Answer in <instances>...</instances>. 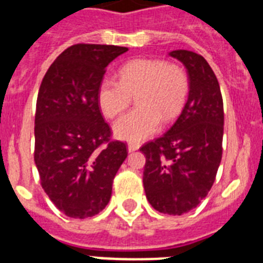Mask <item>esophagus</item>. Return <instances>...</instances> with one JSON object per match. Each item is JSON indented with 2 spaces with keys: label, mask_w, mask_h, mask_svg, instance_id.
Returning a JSON list of instances; mask_svg holds the SVG:
<instances>
[{
  "label": "esophagus",
  "mask_w": 263,
  "mask_h": 263,
  "mask_svg": "<svg viewBox=\"0 0 263 263\" xmlns=\"http://www.w3.org/2000/svg\"><path fill=\"white\" fill-rule=\"evenodd\" d=\"M138 148H139V145H138V143L130 142L129 145H127V150H129L130 153H132V152H136V150H138Z\"/></svg>",
  "instance_id": "esophagus-1"
}]
</instances>
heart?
Here are the masks:
<instances>
[{"mask_svg":"<svg viewBox=\"0 0 263 263\" xmlns=\"http://www.w3.org/2000/svg\"><path fill=\"white\" fill-rule=\"evenodd\" d=\"M120 80L104 76L97 88V104L105 117L115 118L129 106L132 95L137 105L113 125L115 136L141 142L159 130L162 117L173 120L183 108L190 89L187 72L160 59H134L118 71Z\"/></svg>","mask_w":263,"mask_h":263,"instance_id":"1","label":"heart"}]
</instances>
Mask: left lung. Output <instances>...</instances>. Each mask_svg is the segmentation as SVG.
<instances>
[{
    "label": "left lung",
    "instance_id": "obj_1",
    "mask_svg": "<svg viewBox=\"0 0 263 263\" xmlns=\"http://www.w3.org/2000/svg\"><path fill=\"white\" fill-rule=\"evenodd\" d=\"M188 72L190 90L175 124L139 148L146 157V197L160 213L180 216L208 195L222 157L224 105L217 78L201 55L175 50Z\"/></svg>",
    "mask_w": 263,
    "mask_h": 263
}]
</instances>
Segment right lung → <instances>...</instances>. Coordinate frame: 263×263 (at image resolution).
Listing matches in <instances>:
<instances>
[{
    "label": "right lung",
    "instance_id": "1",
    "mask_svg": "<svg viewBox=\"0 0 263 263\" xmlns=\"http://www.w3.org/2000/svg\"><path fill=\"white\" fill-rule=\"evenodd\" d=\"M126 47L79 43L63 51L38 92L34 160L42 188L68 217L97 215L109 203L126 145L111 141L97 104L110 62Z\"/></svg>",
    "mask_w": 263,
    "mask_h": 263
}]
</instances>
